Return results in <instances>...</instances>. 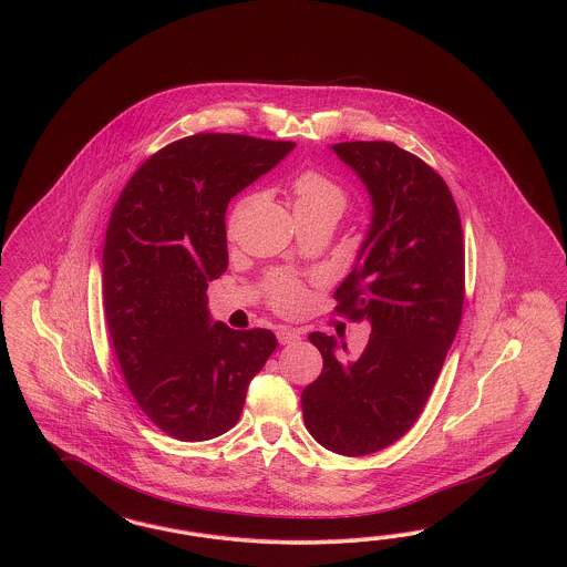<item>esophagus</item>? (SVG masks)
Masks as SVG:
<instances>
[{"mask_svg": "<svg viewBox=\"0 0 567 567\" xmlns=\"http://www.w3.org/2000/svg\"><path fill=\"white\" fill-rule=\"evenodd\" d=\"M277 340H279V344H293L300 340V333L296 329L279 328L277 329Z\"/></svg>", "mask_w": 567, "mask_h": 567, "instance_id": "1", "label": "esophagus"}]
</instances>
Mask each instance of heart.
<instances>
[{"instance_id": "heart-1", "label": "heart", "mask_w": 567, "mask_h": 567, "mask_svg": "<svg viewBox=\"0 0 567 567\" xmlns=\"http://www.w3.org/2000/svg\"><path fill=\"white\" fill-rule=\"evenodd\" d=\"M296 210H329L333 215H342L347 210L348 192L321 171H302L292 183ZM250 198L239 202L231 213L229 225L236 227L241 219ZM269 298L277 311L292 312L300 309L307 300V286L292 275H275L269 281Z\"/></svg>"}]
</instances>
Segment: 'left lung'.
Masks as SVG:
<instances>
[{
  "label": "left lung",
  "mask_w": 567,
  "mask_h": 567,
  "mask_svg": "<svg viewBox=\"0 0 567 567\" xmlns=\"http://www.w3.org/2000/svg\"><path fill=\"white\" fill-rule=\"evenodd\" d=\"M333 152L373 202L359 262L333 292L336 312L369 321L371 333L363 354L344 363L336 340L312 331L323 371L302 390V415L321 446L363 457L402 439L432 394L461 323L465 241L449 185L415 154L392 142Z\"/></svg>",
  "instance_id": "1"
}]
</instances>
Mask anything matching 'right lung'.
I'll use <instances>...</instances> for the list:
<instances>
[{"instance_id":"1","label":"right lung","mask_w":567,"mask_h":567,"mask_svg":"<svg viewBox=\"0 0 567 567\" xmlns=\"http://www.w3.org/2000/svg\"><path fill=\"white\" fill-rule=\"evenodd\" d=\"M293 146L238 133L183 137L152 154L112 208L102 255L110 340L137 406L173 439L231 430L277 348L269 329L213 326L206 290L227 269V204Z\"/></svg>"}]
</instances>
